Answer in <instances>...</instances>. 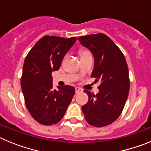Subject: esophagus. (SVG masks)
Returning <instances> with one entry per match:
<instances>
[{
	"label": "esophagus",
	"mask_w": 151,
	"mask_h": 151,
	"mask_svg": "<svg viewBox=\"0 0 151 151\" xmlns=\"http://www.w3.org/2000/svg\"><path fill=\"white\" fill-rule=\"evenodd\" d=\"M81 92V89L78 88V87H75V93H79Z\"/></svg>",
	"instance_id": "esophagus-1"
}]
</instances>
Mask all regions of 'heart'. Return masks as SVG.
Here are the masks:
<instances>
[{
  "instance_id": "b5f03b06",
  "label": "heart",
  "mask_w": 151,
  "mask_h": 151,
  "mask_svg": "<svg viewBox=\"0 0 151 151\" xmlns=\"http://www.w3.org/2000/svg\"><path fill=\"white\" fill-rule=\"evenodd\" d=\"M86 55H90V53L89 52H87V51H83V52H82L81 53V56Z\"/></svg>"
}]
</instances>
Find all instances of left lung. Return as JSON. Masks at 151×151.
Here are the masks:
<instances>
[{
  "label": "left lung",
  "mask_w": 151,
  "mask_h": 151,
  "mask_svg": "<svg viewBox=\"0 0 151 151\" xmlns=\"http://www.w3.org/2000/svg\"><path fill=\"white\" fill-rule=\"evenodd\" d=\"M77 39L93 54L92 77L101 81L96 95L84 90L89 99L82 111L90 124L106 126L119 117L128 98L130 81L126 60L119 47L105 34H92Z\"/></svg>",
  "instance_id": "left-lung-1"
}]
</instances>
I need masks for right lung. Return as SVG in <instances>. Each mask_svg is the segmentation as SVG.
I'll list each match as a JSON object with an SVG mask.
<instances>
[{
	"label": "right lung",
	"instance_id": "1",
	"mask_svg": "<svg viewBox=\"0 0 151 151\" xmlns=\"http://www.w3.org/2000/svg\"><path fill=\"white\" fill-rule=\"evenodd\" d=\"M77 38L45 36L40 39L25 58L21 87L25 103L36 121L51 125L61 120L75 93L72 86L53 89L52 72L75 43Z\"/></svg>",
	"mask_w": 151,
	"mask_h": 151
}]
</instances>
